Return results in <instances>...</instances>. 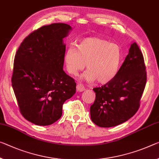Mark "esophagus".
Segmentation results:
<instances>
[{
  "label": "esophagus",
  "instance_id": "obj_1",
  "mask_svg": "<svg viewBox=\"0 0 159 159\" xmlns=\"http://www.w3.org/2000/svg\"><path fill=\"white\" fill-rule=\"evenodd\" d=\"M76 90L78 92H82L85 90V88L84 85H82L81 84H78L76 85Z\"/></svg>",
  "mask_w": 159,
  "mask_h": 159
}]
</instances>
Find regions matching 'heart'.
<instances>
[{"mask_svg": "<svg viewBox=\"0 0 159 159\" xmlns=\"http://www.w3.org/2000/svg\"><path fill=\"white\" fill-rule=\"evenodd\" d=\"M122 53L120 47L98 37H88L77 45V50L70 47L64 57L69 74L76 75L84 69L88 70L81 79L105 84L113 79L119 69Z\"/></svg>", "mask_w": 159, "mask_h": 159, "instance_id": "obj_1", "label": "heart"}]
</instances>
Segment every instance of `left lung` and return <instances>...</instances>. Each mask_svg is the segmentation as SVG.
<instances>
[{"label":"left lung","mask_w":159,"mask_h":159,"mask_svg":"<svg viewBox=\"0 0 159 159\" xmlns=\"http://www.w3.org/2000/svg\"><path fill=\"white\" fill-rule=\"evenodd\" d=\"M146 83L142 52L134 42L113 79L93 89L95 100L90 109L93 122L101 127H111L130 119L139 107Z\"/></svg>","instance_id":"1"}]
</instances>
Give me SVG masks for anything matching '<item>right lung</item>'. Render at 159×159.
<instances>
[{
	"instance_id": "1",
	"label": "right lung",
	"mask_w": 159,
	"mask_h": 159,
	"mask_svg": "<svg viewBox=\"0 0 159 159\" xmlns=\"http://www.w3.org/2000/svg\"><path fill=\"white\" fill-rule=\"evenodd\" d=\"M71 27L42 26L22 41L15 56L12 86L22 115L39 126L50 125L62 115V106L75 94V80L63 70Z\"/></svg>"
}]
</instances>
